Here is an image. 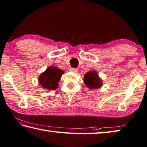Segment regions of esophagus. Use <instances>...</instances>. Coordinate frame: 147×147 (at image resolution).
<instances>
[{
    "mask_svg": "<svg viewBox=\"0 0 147 147\" xmlns=\"http://www.w3.org/2000/svg\"><path fill=\"white\" fill-rule=\"evenodd\" d=\"M69 70H70V71H71V72H74V73H77V72L78 71V69H77V68H73V67L70 68V69H69Z\"/></svg>",
    "mask_w": 147,
    "mask_h": 147,
    "instance_id": "obj_1",
    "label": "esophagus"
}]
</instances>
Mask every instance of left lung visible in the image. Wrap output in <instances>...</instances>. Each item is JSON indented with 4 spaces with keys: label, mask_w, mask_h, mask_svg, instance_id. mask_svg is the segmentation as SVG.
I'll return each mask as SVG.
<instances>
[{
    "label": "left lung",
    "mask_w": 147,
    "mask_h": 147,
    "mask_svg": "<svg viewBox=\"0 0 147 147\" xmlns=\"http://www.w3.org/2000/svg\"><path fill=\"white\" fill-rule=\"evenodd\" d=\"M84 83L90 89H98L102 86V82L95 71H90L84 75Z\"/></svg>",
    "instance_id": "left-lung-1"
}]
</instances>
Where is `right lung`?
Returning a JSON list of instances; mask_svg holds the SVG:
<instances>
[{"label": "right lung", "instance_id": "1", "mask_svg": "<svg viewBox=\"0 0 147 147\" xmlns=\"http://www.w3.org/2000/svg\"><path fill=\"white\" fill-rule=\"evenodd\" d=\"M65 72L57 67H48L46 71L41 73L38 82L41 86L47 90H55L58 87V82Z\"/></svg>", "mask_w": 147, "mask_h": 147}]
</instances>
